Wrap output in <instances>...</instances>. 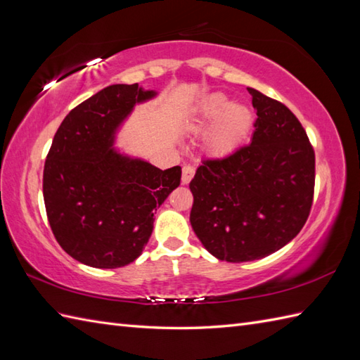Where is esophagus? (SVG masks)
<instances>
[{"instance_id":"34e87169","label":"esophagus","mask_w":360,"mask_h":360,"mask_svg":"<svg viewBox=\"0 0 360 360\" xmlns=\"http://www.w3.org/2000/svg\"><path fill=\"white\" fill-rule=\"evenodd\" d=\"M195 174V168L192 165L182 167V184H188Z\"/></svg>"}]
</instances>
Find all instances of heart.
Returning <instances> with one entry per match:
<instances>
[{
    "label": "heart",
    "mask_w": 360,
    "mask_h": 360,
    "mask_svg": "<svg viewBox=\"0 0 360 360\" xmlns=\"http://www.w3.org/2000/svg\"><path fill=\"white\" fill-rule=\"evenodd\" d=\"M254 124V114L243 103H231L223 93H213L198 105L188 128L204 134V150L210 156L224 158L241 147Z\"/></svg>",
    "instance_id": "1"
}]
</instances>
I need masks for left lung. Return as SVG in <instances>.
<instances>
[{"label": "left lung", "instance_id": "obj_1", "mask_svg": "<svg viewBox=\"0 0 360 360\" xmlns=\"http://www.w3.org/2000/svg\"><path fill=\"white\" fill-rule=\"evenodd\" d=\"M257 110L250 143L204 160L190 182V224L213 257L254 262L294 240L309 215L316 156L285 105L248 88Z\"/></svg>", "mask_w": 360, "mask_h": 360}]
</instances>
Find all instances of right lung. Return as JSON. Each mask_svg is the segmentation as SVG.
Here are the masks:
<instances>
[{"mask_svg":"<svg viewBox=\"0 0 360 360\" xmlns=\"http://www.w3.org/2000/svg\"><path fill=\"white\" fill-rule=\"evenodd\" d=\"M156 91L111 85L82 102L58 127L43 172V196L60 246L77 262L116 269L142 254L155 212L181 184L167 170L114 147L137 103Z\"/></svg>","mask_w":360,"mask_h":360,"instance_id":"obj_1","label":"right lung"}]
</instances>
